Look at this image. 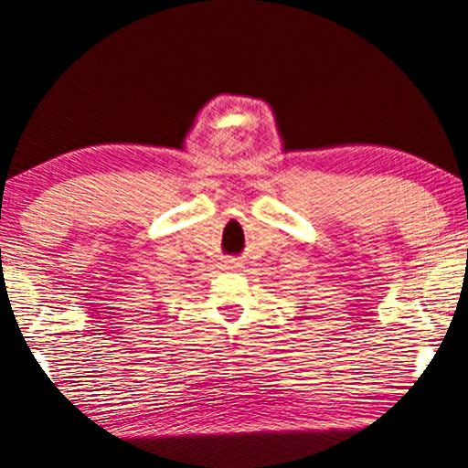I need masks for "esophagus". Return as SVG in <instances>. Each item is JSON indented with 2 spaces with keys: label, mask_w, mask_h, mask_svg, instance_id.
<instances>
[{
  "label": "esophagus",
  "mask_w": 468,
  "mask_h": 468,
  "mask_svg": "<svg viewBox=\"0 0 468 468\" xmlns=\"http://www.w3.org/2000/svg\"><path fill=\"white\" fill-rule=\"evenodd\" d=\"M229 263H230V265H233V268H238V265H239L238 261H235V259H233V261H229Z\"/></svg>",
  "instance_id": "1"
}]
</instances>
